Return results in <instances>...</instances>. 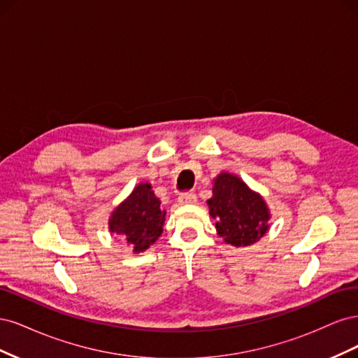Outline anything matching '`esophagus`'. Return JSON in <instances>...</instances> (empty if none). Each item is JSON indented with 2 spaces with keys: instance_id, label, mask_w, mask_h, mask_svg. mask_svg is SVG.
<instances>
[{
  "instance_id": "34e87169",
  "label": "esophagus",
  "mask_w": 358,
  "mask_h": 358,
  "mask_svg": "<svg viewBox=\"0 0 358 358\" xmlns=\"http://www.w3.org/2000/svg\"><path fill=\"white\" fill-rule=\"evenodd\" d=\"M178 201H179V204H192V203L197 201V196H196V192L187 191V192L180 194Z\"/></svg>"
}]
</instances>
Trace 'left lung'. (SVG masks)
<instances>
[{
	"label": "left lung",
	"mask_w": 358,
	"mask_h": 358,
	"mask_svg": "<svg viewBox=\"0 0 358 358\" xmlns=\"http://www.w3.org/2000/svg\"><path fill=\"white\" fill-rule=\"evenodd\" d=\"M208 204L218 234L233 246L252 245L268 229L270 215L264 200L230 173L216 178Z\"/></svg>",
	"instance_id": "8db88e82"
}]
</instances>
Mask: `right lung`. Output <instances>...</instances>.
Segmentation results:
<instances>
[{
  "label": "right lung",
  "mask_w": 358,
  "mask_h": 358,
  "mask_svg": "<svg viewBox=\"0 0 358 358\" xmlns=\"http://www.w3.org/2000/svg\"><path fill=\"white\" fill-rule=\"evenodd\" d=\"M149 183H140L121 206H117L109 221L110 231L121 234L133 246L134 252H143L162 233L166 210L159 208Z\"/></svg>",
  "instance_id": "add662e5"
}]
</instances>
